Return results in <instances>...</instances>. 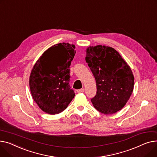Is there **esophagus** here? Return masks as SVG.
<instances>
[{
	"label": "esophagus",
	"instance_id": "34e87169",
	"mask_svg": "<svg viewBox=\"0 0 157 157\" xmlns=\"http://www.w3.org/2000/svg\"><path fill=\"white\" fill-rule=\"evenodd\" d=\"M77 93H84V89H78L77 90Z\"/></svg>",
	"mask_w": 157,
	"mask_h": 157
}]
</instances>
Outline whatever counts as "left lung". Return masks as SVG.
Masks as SVG:
<instances>
[{"mask_svg":"<svg viewBox=\"0 0 157 157\" xmlns=\"http://www.w3.org/2000/svg\"><path fill=\"white\" fill-rule=\"evenodd\" d=\"M86 61L96 82V94L90 99L94 108L105 115L121 110L134 89L130 67L115 49L100 45L86 49Z\"/></svg>","mask_w":157,"mask_h":157,"instance_id":"1","label":"left lung"}]
</instances>
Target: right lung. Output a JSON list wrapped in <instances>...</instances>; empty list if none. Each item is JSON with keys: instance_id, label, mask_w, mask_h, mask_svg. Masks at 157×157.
<instances>
[{"instance_id": "obj_1", "label": "right lung", "mask_w": 157, "mask_h": 157, "mask_svg": "<svg viewBox=\"0 0 157 157\" xmlns=\"http://www.w3.org/2000/svg\"><path fill=\"white\" fill-rule=\"evenodd\" d=\"M74 49L75 45L68 43L54 45L42 54L31 71L29 85L33 99L48 114L64 111L75 95L69 85Z\"/></svg>"}]
</instances>
